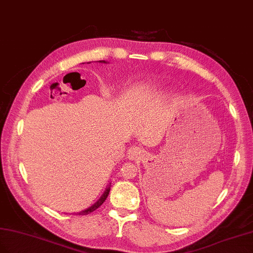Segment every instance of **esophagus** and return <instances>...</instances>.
<instances>
[{"label":"esophagus","mask_w":253,"mask_h":253,"mask_svg":"<svg viewBox=\"0 0 253 253\" xmlns=\"http://www.w3.org/2000/svg\"><path fill=\"white\" fill-rule=\"evenodd\" d=\"M142 153H143V150L140 147L132 146L130 149L128 150V157H129V159H135L139 156H141Z\"/></svg>","instance_id":"esophagus-1"}]
</instances>
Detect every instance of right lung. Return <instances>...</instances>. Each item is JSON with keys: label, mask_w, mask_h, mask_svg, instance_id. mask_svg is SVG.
Listing matches in <instances>:
<instances>
[{"label": "right lung", "mask_w": 253, "mask_h": 253, "mask_svg": "<svg viewBox=\"0 0 253 253\" xmlns=\"http://www.w3.org/2000/svg\"><path fill=\"white\" fill-rule=\"evenodd\" d=\"M98 62H100V63H107V61H105V60H99ZM88 63H90V62H88ZM109 192H110V185H108V187L105 190L104 194L102 195V196H100V198L96 201V203H95L94 205H92L91 207H89L88 209H85V210H84V211H82V212H77V214H78V215H86V214L92 213L93 211H95L97 208H99L100 206H102V205L104 204V201H105L106 198L108 197V195H109Z\"/></svg>", "instance_id": "1"}]
</instances>
